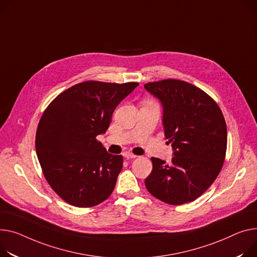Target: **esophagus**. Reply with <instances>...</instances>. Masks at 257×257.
Segmentation results:
<instances>
[{
	"label": "esophagus",
	"instance_id": "esophagus-1",
	"mask_svg": "<svg viewBox=\"0 0 257 257\" xmlns=\"http://www.w3.org/2000/svg\"><path fill=\"white\" fill-rule=\"evenodd\" d=\"M123 155H124V157L127 158V159H132V158H136V157H138V156L134 155V154H132V153H130V152H125V153L123 154Z\"/></svg>",
	"mask_w": 257,
	"mask_h": 257
}]
</instances>
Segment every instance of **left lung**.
<instances>
[{
	"mask_svg": "<svg viewBox=\"0 0 257 257\" xmlns=\"http://www.w3.org/2000/svg\"><path fill=\"white\" fill-rule=\"evenodd\" d=\"M145 89L163 107L164 134L174 149L172 163L152 157L148 191L174 206L199 197L214 183L225 160L226 123L206 92L179 79L148 82Z\"/></svg>",
	"mask_w": 257,
	"mask_h": 257,
	"instance_id": "1",
	"label": "left lung"
}]
</instances>
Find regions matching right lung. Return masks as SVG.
I'll return each mask as SVG.
<instances>
[{
  "mask_svg": "<svg viewBox=\"0 0 257 257\" xmlns=\"http://www.w3.org/2000/svg\"><path fill=\"white\" fill-rule=\"evenodd\" d=\"M139 82L77 83L44 110L36 132V153L53 190L78 208L97 206L112 193L123 156L111 155L97 141L113 110Z\"/></svg>",
  "mask_w": 257,
  "mask_h": 257,
  "instance_id": "1",
  "label": "right lung"
}]
</instances>
